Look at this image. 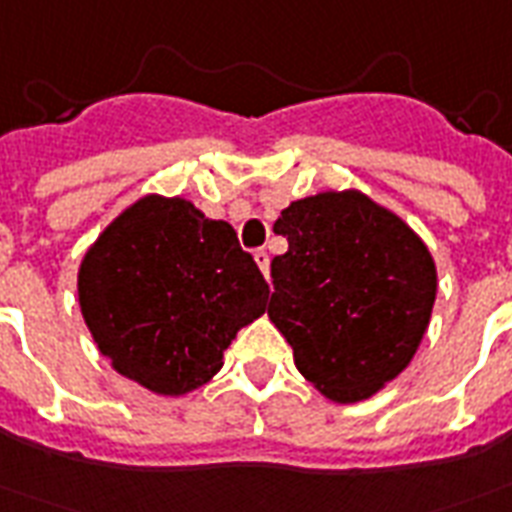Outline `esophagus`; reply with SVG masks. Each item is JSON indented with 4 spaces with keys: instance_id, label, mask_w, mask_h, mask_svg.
<instances>
[{
    "instance_id": "obj_1",
    "label": "esophagus",
    "mask_w": 512,
    "mask_h": 512,
    "mask_svg": "<svg viewBox=\"0 0 512 512\" xmlns=\"http://www.w3.org/2000/svg\"><path fill=\"white\" fill-rule=\"evenodd\" d=\"M255 263L260 265V271H263V276L268 279V273H271V257H268L265 249H255Z\"/></svg>"
}]
</instances>
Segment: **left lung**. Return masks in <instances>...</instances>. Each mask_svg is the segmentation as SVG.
<instances>
[{"mask_svg":"<svg viewBox=\"0 0 512 512\" xmlns=\"http://www.w3.org/2000/svg\"><path fill=\"white\" fill-rule=\"evenodd\" d=\"M268 317L306 381L360 403L408 368L427 333L438 271L427 244L360 190L292 201L273 222Z\"/></svg>","mask_w":512,"mask_h":512,"instance_id":"8db88e82","label":"left lung"}]
</instances>
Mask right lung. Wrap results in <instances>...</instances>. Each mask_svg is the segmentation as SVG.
Here are the masks:
<instances>
[{
    "mask_svg": "<svg viewBox=\"0 0 512 512\" xmlns=\"http://www.w3.org/2000/svg\"><path fill=\"white\" fill-rule=\"evenodd\" d=\"M77 295L112 368L179 397L222 368V351L271 290L228 222L185 198L144 195L85 252Z\"/></svg>",
    "mask_w": 512,
    "mask_h": 512,
    "instance_id": "1",
    "label": "right lung"
}]
</instances>
